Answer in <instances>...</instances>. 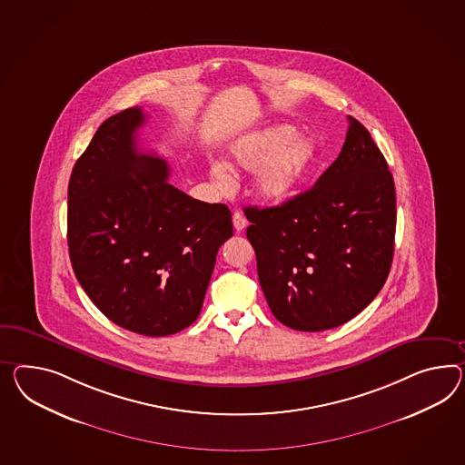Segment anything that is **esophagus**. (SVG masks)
<instances>
[{
    "label": "esophagus",
    "instance_id": "obj_1",
    "mask_svg": "<svg viewBox=\"0 0 465 465\" xmlns=\"http://www.w3.org/2000/svg\"><path fill=\"white\" fill-rule=\"evenodd\" d=\"M232 224H234V229L241 232L244 227L248 226V221H246V217L241 214V213H234L232 214Z\"/></svg>",
    "mask_w": 465,
    "mask_h": 465
}]
</instances>
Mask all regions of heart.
<instances>
[{
    "mask_svg": "<svg viewBox=\"0 0 465 465\" xmlns=\"http://www.w3.org/2000/svg\"><path fill=\"white\" fill-rule=\"evenodd\" d=\"M317 148L310 138L297 136V130L290 124H276L262 132L251 133L239 140L232 156L244 172H260L254 189L262 201L283 203L297 192L305 179ZM213 177L223 191L234 187L231 170L217 163Z\"/></svg>",
    "mask_w": 465,
    "mask_h": 465,
    "instance_id": "heart-1",
    "label": "heart"
}]
</instances>
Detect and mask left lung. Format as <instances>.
Here are the masks:
<instances>
[{
    "mask_svg": "<svg viewBox=\"0 0 465 465\" xmlns=\"http://www.w3.org/2000/svg\"><path fill=\"white\" fill-rule=\"evenodd\" d=\"M244 214L262 293L290 329L321 332L354 319L390 274L393 175L352 116L337 160L310 191L276 207H246Z\"/></svg>",
    "mask_w": 465,
    "mask_h": 465,
    "instance_id": "left-lung-1",
    "label": "left lung"
}]
</instances>
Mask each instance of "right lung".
I'll use <instances>...</instances> for the list:
<instances>
[{"instance_id":"1","label":"right lung","mask_w":465,"mask_h":465,"mask_svg":"<svg viewBox=\"0 0 465 465\" xmlns=\"http://www.w3.org/2000/svg\"><path fill=\"white\" fill-rule=\"evenodd\" d=\"M143 123L142 107L107 118L75 162L67 241L95 307L126 331L163 337L199 317L232 217L175 189L167 162L138 152Z\"/></svg>"}]
</instances>
